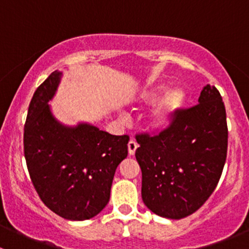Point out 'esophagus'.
I'll return each instance as SVG.
<instances>
[{
	"mask_svg": "<svg viewBox=\"0 0 249 249\" xmlns=\"http://www.w3.org/2000/svg\"><path fill=\"white\" fill-rule=\"evenodd\" d=\"M137 147H139V144H137L136 141L130 140V142L127 143V148H129V154L130 155H134L135 153H136Z\"/></svg>",
	"mask_w": 249,
	"mask_h": 249,
	"instance_id": "esophagus-1",
	"label": "esophagus"
}]
</instances>
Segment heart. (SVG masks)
<instances>
[{"mask_svg":"<svg viewBox=\"0 0 249 249\" xmlns=\"http://www.w3.org/2000/svg\"><path fill=\"white\" fill-rule=\"evenodd\" d=\"M165 90H166V85L165 84L148 88L147 90L141 92L137 101H139L140 105L154 104L164 94ZM185 101H187V92L183 88L176 87L170 89L155 105L152 113H150V126L157 130H161L169 126L173 118L176 117V114L184 107Z\"/></svg>","mask_w":249,"mask_h":249,"instance_id":"b5f03b06","label":"heart"}]
</instances>
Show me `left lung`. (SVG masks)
Masks as SVG:
<instances>
[{
	"mask_svg": "<svg viewBox=\"0 0 249 249\" xmlns=\"http://www.w3.org/2000/svg\"><path fill=\"white\" fill-rule=\"evenodd\" d=\"M136 140L144 205L170 219L193 214L214 192L227 160V113L219 91L206 85L199 104L180 109L158 135Z\"/></svg>",
	"mask_w": 249,
	"mask_h": 249,
	"instance_id": "1",
	"label": "left lung"
}]
</instances>
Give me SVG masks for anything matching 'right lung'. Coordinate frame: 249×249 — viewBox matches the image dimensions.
Wrapping results in <instances>:
<instances>
[{
  "label": "right lung",
  "mask_w": 249,
  "mask_h": 249,
  "mask_svg": "<svg viewBox=\"0 0 249 249\" xmlns=\"http://www.w3.org/2000/svg\"><path fill=\"white\" fill-rule=\"evenodd\" d=\"M61 72H53L32 96L24 126V154L37 194L69 220L99 214L109 201L118 165L127 157L129 136H114L90 124L65 126L48 102Z\"/></svg>",
  "instance_id": "add662e5"
}]
</instances>
